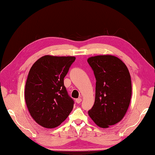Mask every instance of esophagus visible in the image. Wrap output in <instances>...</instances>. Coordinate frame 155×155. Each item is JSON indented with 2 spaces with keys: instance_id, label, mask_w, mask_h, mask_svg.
Instances as JSON below:
<instances>
[{
  "instance_id": "34e87169",
  "label": "esophagus",
  "mask_w": 155,
  "mask_h": 155,
  "mask_svg": "<svg viewBox=\"0 0 155 155\" xmlns=\"http://www.w3.org/2000/svg\"><path fill=\"white\" fill-rule=\"evenodd\" d=\"M75 101H76V103H77L79 104V103H81V102L82 101V99H81V98H77Z\"/></svg>"
}]
</instances>
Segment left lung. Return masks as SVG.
I'll return each instance as SVG.
<instances>
[{
    "label": "left lung",
    "mask_w": 155,
    "mask_h": 155,
    "mask_svg": "<svg viewBox=\"0 0 155 155\" xmlns=\"http://www.w3.org/2000/svg\"><path fill=\"white\" fill-rule=\"evenodd\" d=\"M96 78L95 99L88 113L101 128H108L123 119L129 107L132 84L128 69L113 55H97L87 59Z\"/></svg>",
    "instance_id": "8db88e82"
}]
</instances>
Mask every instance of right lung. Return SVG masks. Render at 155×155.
<instances>
[{
	"mask_svg": "<svg viewBox=\"0 0 155 155\" xmlns=\"http://www.w3.org/2000/svg\"><path fill=\"white\" fill-rule=\"evenodd\" d=\"M75 57L45 55L32 64L25 90L31 116L40 126L53 128L64 121L73 108L64 78Z\"/></svg>",
	"mask_w": 155,
	"mask_h": 155,
	"instance_id": "obj_1",
	"label": "right lung"
}]
</instances>
